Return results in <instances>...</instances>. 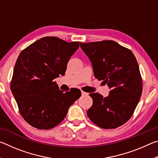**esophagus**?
I'll use <instances>...</instances> for the list:
<instances>
[{
    "label": "esophagus",
    "instance_id": "34e87169",
    "mask_svg": "<svg viewBox=\"0 0 158 158\" xmlns=\"http://www.w3.org/2000/svg\"><path fill=\"white\" fill-rule=\"evenodd\" d=\"M81 95H82V96H84V95H89V93H85V92H84V91H81Z\"/></svg>",
    "mask_w": 158,
    "mask_h": 158
}]
</instances>
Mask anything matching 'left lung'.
<instances>
[{
	"label": "left lung",
	"mask_w": 158,
	"mask_h": 158,
	"mask_svg": "<svg viewBox=\"0 0 158 158\" xmlns=\"http://www.w3.org/2000/svg\"><path fill=\"white\" fill-rule=\"evenodd\" d=\"M92 63L96 79L111 89L107 97L90 93L93 105L87 115L104 129L125 123L135 111L142 93V79L137 59L130 49L113 40L80 42Z\"/></svg>",
	"instance_id": "8db88e82"
}]
</instances>
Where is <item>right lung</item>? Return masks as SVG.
Instances as JSON below:
<instances>
[{"instance_id": "add662e5", "label": "right lung", "mask_w": 158, "mask_h": 158, "mask_svg": "<svg viewBox=\"0 0 158 158\" xmlns=\"http://www.w3.org/2000/svg\"><path fill=\"white\" fill-rule=\"evenodd\" d=\"M79 47L56 37H44L20 53L10 89L23 119L40 130L63 121L68 109L81 97L79 89L64 93L53 79L64 75L69 58Z\"/></svg>"}]
</instances>
